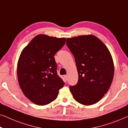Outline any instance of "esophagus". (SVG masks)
Listing matches in <instances>:
<instances>
[{
	"instance_id": "1",
	"label": "esophagus",
	"mask_w": 128,
	"mask_h": 128,
	"mask_svg": "<svg viewBox=\"0 0 128 128\" xmlns=\"http://www.w3.org/2000/svg\"><path fill=\"white\" fill-rule=\"evenodd\" d=\"M64 78H65V79H66V80H68V75H64Z\"/></svg>"
}]
</instances>
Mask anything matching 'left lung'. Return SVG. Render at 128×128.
<instances>
[{"label":"left lung","mask_w":128,"mask_h":128,"mask_svg":"<svg viewBox=\"0 0 128 128\" xmlns=\"http://www.w3.org/2000/svg\"><path fill=\"white\" fill-rule=\"evenodd\" d=\"M74 54L78 72V82L70 86L74 100L90 105L100 101L108 92L114 76V63L108 48L93 35L66 38Z\"/></svg>","instance_id":"8db88e82"}]
</instances>
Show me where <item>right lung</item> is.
<instances>
[{"label": "right lung", "mask_w": 128, "mask_h": 128, "mask_svg": "<svg viewBox=\"0 0 128 128\" xmlns=\"http://www.w3.org/2000/svg\"><path fill=\"white\" fill-rule=\"evenodd\" d=\"M66 40L40 34L20 54L17 65L18 82L25 96L34 104H50L64 86L57 74L54 56L64 46Z\"/></svg>", "instance_id": "obj_1"}]
</instances>
